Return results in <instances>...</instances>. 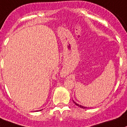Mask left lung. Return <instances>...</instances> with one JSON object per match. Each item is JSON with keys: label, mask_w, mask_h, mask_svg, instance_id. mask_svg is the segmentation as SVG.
<instances>
[{"label": "left lung", "mask_w": 127, "mask_h": 127, "mask_svg": "<svg viewBox=\"0 0 127 127\" xmlns=\"http://www.w3.org/2000/svg\"><path fill=\"white\" fill-rule=\"evenodd\" d=\"M74 103H75L76 106H79V107L82 108H86V107H84V106H83L79 105V104H76V102H74Z\"/></svg>", "instance_id": "obj_1"}]
</instances>
